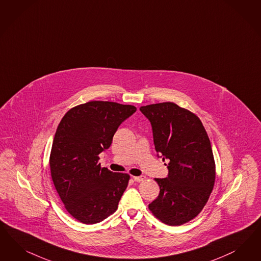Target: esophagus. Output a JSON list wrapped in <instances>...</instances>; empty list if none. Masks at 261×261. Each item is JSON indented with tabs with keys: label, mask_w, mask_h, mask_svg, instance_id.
Instances as JSON below:
<instances>
[{
	"label": "esophagus",
	"mask_w": 261,
	"mask_h": 261,
	"mask_svg": "<svg viewBox=\"0 0 261 261\" xmlns=\"http://www.w3.org/2000/svg\"><path fill=\"white\" fill-rule=\"evenodd\" d=\"M134 179H135V181H138V182H140V181H142L145 179V177L144 176H139V177H134Z\"/></svg>",
	"instance_id": "1"
}]
</instances>
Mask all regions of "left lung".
<instances>
[{
  "mask_svg": "<svg viewBox=\"0 0 261 261\" xmlns=\"http://www.w3.org/2000/svg\"><path fill=\"white\" fill-rule=\"evenodd\" d=\"M151 123L158 156L168 160V176L155 178L160 195L149 204L152 214L169 226L195 218L213 189L215 163L201 120L174 102L140 108Z\"/></svg>",
  "mask_w": 261,
  "mask_h": 261,
  "instance_id": "obj_1",
  "label": "left lung"
}]
</instances>
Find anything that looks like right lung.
Masks as SVG:
<instances>
[{
	"label": "right lung",
	"mask_w": 261,
	"mask_h": 261,
	"mask_svg": "<svg viewBox=\"0 0 261 261\" xmlns=\"http://www.w3.org/2000/svg\"><path fill=\"white\" fill-rule=\"evenodd\" d=\"M135 111L129 105L88 101L71 109L59 123L50 175L66 211L84 224L99 223L117 210L129 176L101 168L98 160L119 126Z\"/></svg>",
	"instance_id": "add662e5"
}]
</instances>
